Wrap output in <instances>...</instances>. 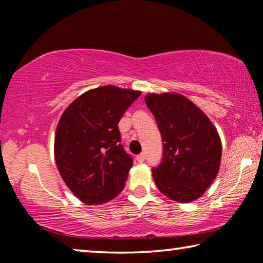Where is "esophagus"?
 Instances as JSON below:
<instances>
[{
  "mask_svg": "<svg viewBox=\"0 0 263 263\" xmlns=\"http://www.w3.org/2000/svg\"><path fill=\"white\" fill-rule=\"evenodd\" d=\"M137 161L138 162H144L145 161V153H140L139 155L137 157Z\"/></svg>",
  "mask_w": 263,
  "mask_h": 263,
  "instance_id": "1",
  "label": "esophagus"
}]
</instances>
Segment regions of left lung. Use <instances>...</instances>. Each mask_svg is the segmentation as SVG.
<instances>
[{
  "label": "left lung",
  "instance_id": "left-lung-1",
  "mask_svg": "<svg viewBox=\"0 0 263 263\" xmlns=\"http://www.w3.org/2000/svg\"><path fill=\"white\" fill-rule=\"evenodd\" d=\"M145 102L162 138V160L152 169L155 184L173 201L193 202L219 171V135L206 115L184 96L149 94Z\"/></svg>",
  "mask_w": 263,
  "mask_h": 263
}]
</instances>
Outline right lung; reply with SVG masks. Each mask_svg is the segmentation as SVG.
<instances>
[{
  "instance_id": "obj_1",
  "label": "right lung",
  "mask_w": 263,
  "mask_h": 263,
  "mask_svg": "<svg viewBox=\"0 0 263 263\" xmlns=\"http://www.w3.org/2000/svg\"><path fill=\"white\" fill-rule=\"evenodd\" d=\"M140 94L103 86L79 96L62 114L55 162L62 180L83 203L109 202L125 185L133 158L121 144L118 123Z\"/></svg>"
}]
</instances>
